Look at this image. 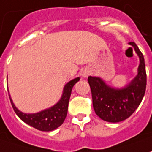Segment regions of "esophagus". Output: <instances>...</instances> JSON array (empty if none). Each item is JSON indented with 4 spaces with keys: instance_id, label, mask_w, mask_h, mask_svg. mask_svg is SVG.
Returning a JSON list of instances; mask_svg holds the SVG:
<instances>
[{
    "instance_id": "34e87169",
    "label": "esophagus",
    "mask_w": 152,
    "mask_h": 152,
    "mask_svg": "<svg viewBox=\"0 0 152 152\" xmlns=\"http://www.w3.org/2000/svg\"><path fill=\"white\" fill-rule=\"evenodd\" d=\"M90 73H91V72H90L89 70L86 69V70H85V71L83 72V73H82V77H83V78H87V77L90 75Z\"/></svg>"
}]
</instances>
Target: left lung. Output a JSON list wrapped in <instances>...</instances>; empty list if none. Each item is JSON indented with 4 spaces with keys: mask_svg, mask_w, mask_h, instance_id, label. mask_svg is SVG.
<instances>
[{
    "mask_svg": "<svg viewBox=\"0 0 152 152\" xmlns=\"http://www.w3.org/2000/svg\"><path fill=\"white\" fill-rule=\"evenodd\" d=\"M129 44L134 49L140 59L136 76L122 88L106 84L100 77L88 78L91 86L93 107L96 115L104 121L118 123L129 118L140 106L146 88V73L143 54L134 42Z\"/></svg>",
    "mask_w": 152,
    "mask_h": 152,
    "instance_id": "8db88e82",
    "label": "left lung"
}]
</instances>
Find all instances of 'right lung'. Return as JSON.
Here are the masks:
<instances>
[{
	"label": "right lung",
	"instance_id": "add662e5",
	"mask_svg": "<svg viewBox=\"0 0 152 152\" xmlns=\"http://www.w3.org/2000/svg\"><path fill=\"white\" fill-rule=\"evenodd\" d=\"M79 77L70 80L67 83L62 91L61 99L54 106L46 108L36 113H24L15 107L14 103L9 95L12 106L16 114L27 124L32 126L40 131H52L61 126L67 117L68 102L72 93V89L79 80ZM9 93V91H8Z\"/></svg>",
	"mask_w": 152,
	"mask_h": 152
}]
</instances>
